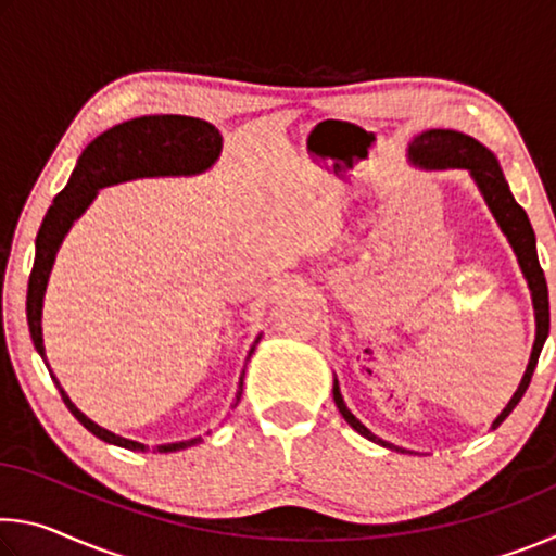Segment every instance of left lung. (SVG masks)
Returning <instances> with one entry per match:
<instances>
[{
	"mask_svg": "<svg viewBox=\"0 0 556 556\" xmlns=\"http://www.w3.org/2000/svg\"><path fill=\"white\" fill-rule=\"evenodd\" d=\"M409 162L417 164L421 168H468L470 176H473L476 186L481 188L483 199L488 203V208L495 215L501 230L507 235L510 240L517 262H520L522 275L527 279V287L532 291V306H534V321H538V333H534V345H532V355L530 363H527V370L522 375L520 384L513 394V400L507 402V407L497 414V419L493 421V429L501 427L507 414H510L517 402L522 400L525 390L530 388L532 372L538 368L542 345L549 336V291H547V279H544V271L540 267L538 260V244H534V230L530 225V218L522 211V205L513 199L510 186H507L505 176L501 172V164H497L495 154L491 149H485L478 139L464 135V131H454V129H427L412 139L409 144ZM333 400L338 412L343 414V419L351 425L357 434H363L365 439L375 441V444L388 446L400 451L397 446L388 444L380 437H375L372 431L363 425L361 419L353 417V412L345 407L343 394L338 390V382H333Z\"/></svg>",
	"mask_w": 556,
	"mask_h": 556,
	"instance_id": "1",
	"label": "left lung"
}]
</instances>
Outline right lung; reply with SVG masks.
<instances>
[{"instance_id":"right-lung-1","label":"right lung","mask_w":556,"mask_h":556,"mask_svg":"<svg viewBox=\"0 0 556 556\" xmlns=\"http://www.w3.org/2000/svg\"><path fill=\"white\" fill-rule=\"evenodd\" d=\"M223 137L211 122L199 117H186V115H149L127 119L122 125H115L108 131H102L100 137L92 139L86 147V152L80 154L78 164H75L73 174L65 184L63 191L55 195L49 213L36 235V257L34 269L29 277V291H26V321H29L31 341L34 348L39 351L46 363L43 351V336H41V308H43V294L46 285H49V275L59 252L61 242L68 235L71 225L86 213L88 205L96 199L100 188L129 181V178H142V176H193L201 174L205 168L215 164V159L220 156ZM260 343V336L257 341ZM255 351V345H252ZM250 351V355H252ZM49 365V363H46ZM51 372V368H49ZM244 375V370H242ZM242 375H240V388L238 397L242 394ZM51 378L59 388L65 407L71 409L75 419L86 427L90 434L108 441L129 451H147L144 444L131 441L125 437L112 434V431L102 429L96 421L88 419L75 404L71 402L68 394L61 388V382ZM238 404V402H235ZM201 437L176 441V444H162L156 446L159 454H168V451H181L188 446H195Z\"/></svg>"}]
</instances>
